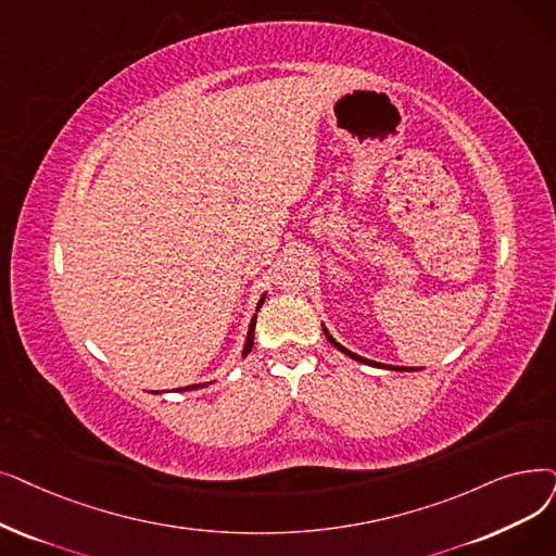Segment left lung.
<instances>
[{
	"label": "left lung",
	"mask_w": 556,
	"mask_h": 556,
	"mask_svg": "<svg viewBox=\"0 0 556 556\" xmlns=\"http://www.w3.org/2000/svg\"><path fill=\"white\" fill-rule=\"evenodd\" d=\"M323 331H325V338L327 341L336 348V350H341L343 354H348L350 358H354V361H358V364H366V366H372V368H386V370H400V372H412L408 368H400V366H383V364H375V361H370V358H364V356H358V354H354V352H350L348 348H343L341 343L336 341V338L329 333V329L323 325ZM414 370H418V368H414Z\"/></svg>",
	"instance_id": "obj_1"
}]
</instances>
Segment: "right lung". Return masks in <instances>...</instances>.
<instances>
[{
  "label": "right lung",
  "instance_id": "obj_1",
  "mask_svg": "<svg viewBox=\"0 0 556 556\" xmlns=\"http://www.w3.org/2000/svg\"><path fill=\"white\" fill-rule=\"evenodd\" d=\"M263 300H265V293L261 295V300H258V304H256V313H258V308H261ZM256 313H254V318L250 320V327H248V338H245V345H243V358H245V356L252 352V348H254V325H256ZM204 386H208V383H192V386H186V389H175V391H198V389H204Z\"/></svg>",
  "mask_w": 556,
  "mask_h": 556
}]
</instances>
